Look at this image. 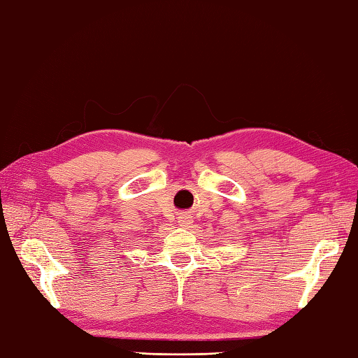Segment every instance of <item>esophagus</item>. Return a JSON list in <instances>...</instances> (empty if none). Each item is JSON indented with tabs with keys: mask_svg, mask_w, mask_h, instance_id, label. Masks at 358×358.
Returning a JSON list of instances; mask_svg holds the SVG:
<instances>
[{
	"mask_svg": "<svg viewBox=\"0 0 358 358\" xmlns=\"http://www.w3.org/2000/svg\"><path fill=\"white\" fill-rule=\"evenodd\" d=\"M191 222H192L191 215H181L180 220H178V224H180V226H183V227H187Z\"/></svg>",
	"mask_w": 358,
	"mask_h": 358,
	"instance_id": "1",
	"label": "esophagus"
}]
</instances>
